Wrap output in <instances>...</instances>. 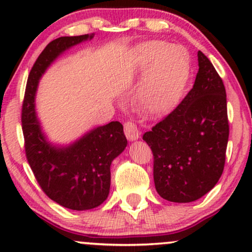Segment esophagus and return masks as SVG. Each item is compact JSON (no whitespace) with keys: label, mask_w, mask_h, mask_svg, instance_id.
<instances>
[{"label":"esophagus","mask_w":252,"mask_h":252,"mask_svg":"<svg viewBox=\"0 0 252 252\" xmlns=\"http://www.w3.org/2000/svg\"><path fill=\"white\" fill-rule=\"evenodd\" d=\"M124 134L129 141H136L140 137V131H138L137 126L131 121L124 123Z\"/></svg>","instance_id":"34e87169"}]
</instances>
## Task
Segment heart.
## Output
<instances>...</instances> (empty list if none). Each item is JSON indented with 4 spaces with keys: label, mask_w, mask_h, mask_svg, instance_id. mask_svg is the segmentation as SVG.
<instances>
[{
    "label": "heart",
    "mask_w": 252,
    "mask_h": 252,
    "mask_svg": "<svg viewBox=\"0 0 252 252\" xmlns=\"http://www.w3.org/2000/svg\"><path fill=\"white\" fill-rule=\"evenodd\" d=\"M136 62L146 77L136 94L138 110L152 117L174 108L190 76L189 52L164 41H150L136 50Z\"/></svg>",
    "instance_id": "heart-1"
}]
</instances>
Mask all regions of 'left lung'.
<instances>
[{
  "mask_svg": "<svg viewBox=\"0 0 252 252\" xmlns=\"http://www.w3.org/2000/svg\"><path fill=\"white\" fill-rule=\"evenodd\" d=\"M194 85L172 112L143 135L154 156L160 196L190 202L209 193L222 174L228 141L226 92L212 63L198 52Z\"/></svg>",
  "mask_w": 252,
  "mask_h": 252,
  "instance_id": "obj_1",
  "label": "left lung"
}]
</instances>
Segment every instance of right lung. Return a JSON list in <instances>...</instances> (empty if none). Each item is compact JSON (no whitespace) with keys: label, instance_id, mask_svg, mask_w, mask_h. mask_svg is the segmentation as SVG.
Wrapping results in <instances>:
<instances>
[{"label":"right lung","instance_id":"obj_1","mask_svg":"<svg viewBox=\"0 0 252 252\" xmlns=\"http://www.w3.org/2000/svg\"><path fill=\"white\" fill-rule=\"evenodd\" d=\"M94 34L62 36L48 43L30 72L22 104L25 150L37 184L48 198L70 210L85 211L99 206L110 192V166L126 149L128 141L120 122H110L86 132L68 146L47 140L35 112L40 78L63 52L91 40Z\"/></svg>","mask_w":252,"mask_h":252}]
</instances>
